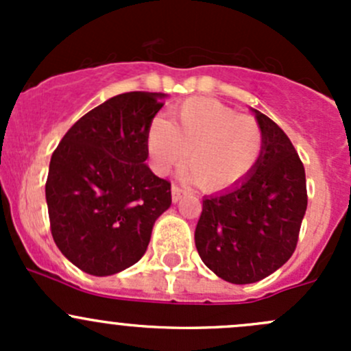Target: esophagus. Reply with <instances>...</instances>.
Wrapping results in <instances>:
<instances>
[{
    "label": "esophagus",
    "mask_w": 351,
    "mask_h": 351,
    "mask_svg": "<svg viewBox=\"0 0 351 351\" xmlns=\"http://www.w3.org/2000/svg\"><path fill=\"white\" fill-rule=\"evenodd\" d=\"M182 195H183V190L180 189L178 185H173L171 186V200L173 202H178L180 198H182Z\"/></svg>",
    "instance_id": "1"
}]
</instances>
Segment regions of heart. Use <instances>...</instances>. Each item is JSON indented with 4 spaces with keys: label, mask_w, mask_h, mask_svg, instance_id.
<instances>
[{
    "label": "heart",
    "mask_w": 351,
    "mask_h": 351,
    "mask_svg": "<svg viewBox=\"0 0 351 351\" xmlns=\"http://www.w3.org/2000/svg\"><path fill=\"white\" fill-rule=\"evenodd\" d=\"M147 149L161 173L189 158L192 178L210 193L239 186L253 173L263 149L256 119L212 98H190L175 108L173 120L154 117L147 127Z\"/></svg>",
    "instance_id": "heart-1"
}]
</instances>
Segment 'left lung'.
Returning a JSON list of instances; mask_svg holds the SVG:
<instances>
[{
  "instance_id": "1",
  "label": "left lung",
  "mask_w": 351,
  "mask_h": 351,
  "mask_svg": "<svg viewBox=\"0 0 351 351\" xmlns=\"http://www.w3.org/2000/svg\"><path fill=\"white\" fill-rule=\"evenodd\" d=\"M253 112L263 130L260 161L239 186L204 198L195 229L202 261L238 285L263 280L292 256L307 208L295 147L274 120Z\"/></svg>"
}]
</instances>
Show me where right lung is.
I'll use <instances>...</instances> for the list:
<instances>
[{"label": "right lung", "mask_w": 351, "mask_h": 351, "mask_svg": "<svg viewBox=\"0 0 351 351\" xmlns=\"http://www.w3.org/2000/svg\"><path fill=\"white\" fill-rule=\"evenodd\" d=\"M165 98L117 95L81 117L52 154L45 183L52 238L86 274L107 277L137 263L171 205V183L146 165L147 127Z\"/></svg>", "instance_id": "add662e5"}]
</instances>
